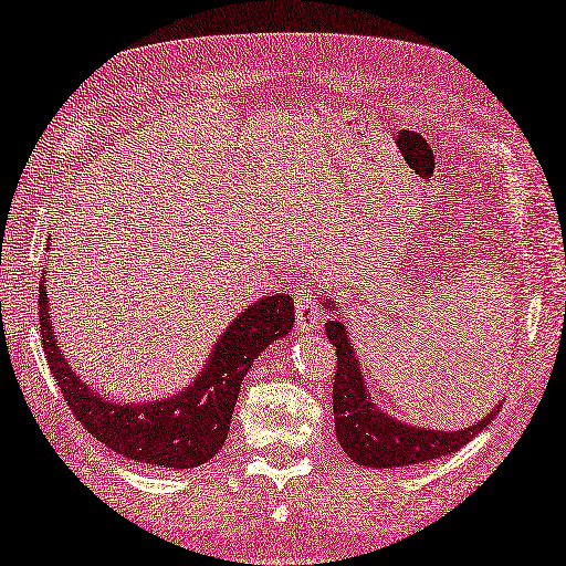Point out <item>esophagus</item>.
Segmentation results:
<instances>
[{"mask_svg":"<svg viewBox=\"0 0 566 566\" xmlns=\"http://www.w3.org/2000/svg\"><path fill=\"white\" fill-rule=\"evenodd\" d=\"M293 296H296V322H298V327L304 332L319 327V324L324 322V314H322L319 289H316V283L314 281L301 283Z\"/></svg>","mask_w":566,"mask_h":566,"instance_id":"obj_1","label":"esophagus"}]
</instances>
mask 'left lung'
I'll return each instance as SVG.
<instances>
[{
  "label": "left lung",
  "mask_w": 566,
  "mask_h": 566,
  "mask_svg": "<svg viewBox=\"0 0 566 566\" xmlns=\"http://www.w3.org/2000/svg\"><path fill=\"white\" fill-rule=\"evenodd\" d=\"M329 312H337L327 301ZM329 343L337 347V374L332 384V407H335V432L343 451L358 463V467L374 469H399L424 463L440 455L459 451L471 438L479 436L500 412V405L492 409L484 420L469 424L463 430L443 432L430 428H415L386 415L370 399L366 378L358 355L353 350L350 335L345 324L337 319L324 322Z\"/></svg>",
  "instance_id": "obj_1"
}]
</instances>
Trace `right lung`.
<instances>
[{"label":"right lung","mask_w":566,"mask_h":566,"mask_svg":"<svg viewBox=\"0 0 566 566\" xmlns=\"http://www.w3.org/2000/svg\"><path fill=\"white\" fill-rule=\"evenodd\" d=\"M41 281L38 316H41L43 350L56 376L69 409L82 428L111 451L130 461L165 469H196L221 451L229 436L231 415L247 370L270 343L293 329V298L285 293L265 296L247 306L219 343L198 378L182 391L154 401H113L84 384L59 350L51 329L49 291Z\"/></svg>","instance_id":"1"}]
</instances>
